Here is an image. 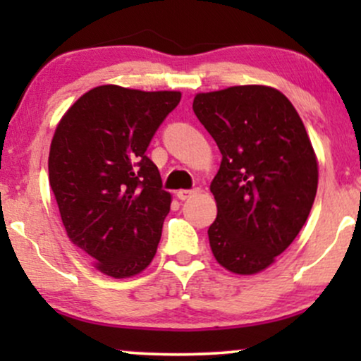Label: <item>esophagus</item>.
Wrapping results in <instances>:
<instances>
[{
  "instance_id": "obj_1",
  "label": "esophagus",
  "mask_w": 361,
  "mask_h": 361,
  "mask_svg": "<svg viewBox=\"0 0 361 361\" xmlns=\"http://www.w3.org/2000/svg\"><path fill=\"white\" fill-rule=\"evenodd\" d=\"M195 193H198V188H195V190H178L176 197L180 198V200H188V198L193 197Z\"/></svg>"
}]
</instances>
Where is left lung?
Instances as JSON below:
<instances>
[{
	"mask_svg": "<svg viewBox=\"0 0 361 361\" xmlns=\"http://www.w3.org/2000/svg\"><path fill=\"white\" fill-rule=\"evenodd\" d=\"M193 111L222 154L210 185L217 204L210 250L227 271L256 275L307 221L319 180L312 142L288 98L271 86L197 93Z\"/></svg>",
	"mask_w": 361,
	"mask_h": 361,
	"instance_id": "left-lung-1",
	"label": "left lung"
}]
</instances>
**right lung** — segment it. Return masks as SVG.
Returning a JSON list of instances; mask_svg holds the SVG:
<instances>
[{"instance_id":"add662e5","label":"right lung","mask_w":361,"mask_h":361,"mask_svg":"<svg viewBox=\"0 0 361 361\" xmlns=\"http://www.w3.org/2000/svg\"><path fill=\"white\" fill-rule=\"evenodd\" d=\"M181 100L180 91L103 85L86 91L57 123L49 185L69 239L111 279L151 264L171 193L146 156L152 135Z\"/></svg>"}]
</instances>
